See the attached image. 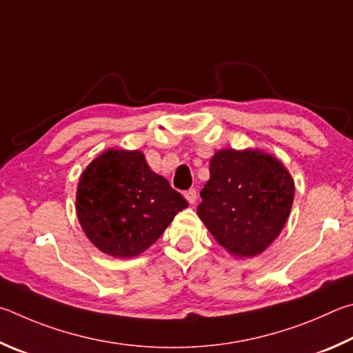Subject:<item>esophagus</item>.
Masks as SVG:
<instances>
[{
	"label": "esophagus",
	"instance_id": "34e87169",
	"mask_svg": "<svg viewBox=\"0 0 353 353\" xmlns=\"http://www.w3.org/2000/svg\"><path fill=\"white\" fill-rule=\"evenodd\" d=\"M184 199H186L190 205H194V203L196 201V190L195 189H189L184 192Z\"/></svg>",
	"mask_w": 353,
	"mask_h": 353
}]
</instances>
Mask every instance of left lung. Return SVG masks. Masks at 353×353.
Returning <instances> with one entry per match:
<instances>
[{
    "label": "left lung",
    "instance_id": "obj_1",
    "mask_svg": "<svg viewBox=\"0 0 353 353\" xmlns=\"http://www.w3.org/2000/svg\"><path fill=\"white\" fill-rule=\"evenodd\" d=\"M209 173L199 217L228 252L261 254L288 220L294 199L292 175L279 159L257 148L219 150Z\"/></svg>",
    "mask_w": 353,
    "mask_h": 353
}]
</instances>
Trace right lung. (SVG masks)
<instances>
[{"label": "right lung", "instance_id": "add662e5", "mask_svg": "<svg viewBox=\"0 0 353 353\" xmlns=\"http://www.w3.org/2000/svg\"><path fill=\"white\" fill-rule=\"evenodd\" d=\"M139 150L108 148L80 175L76 211L86 237L113 257L139 256L188 208Z\"/></svg>", "mask_w": 353, "mask_h": 353}]
</instances>
